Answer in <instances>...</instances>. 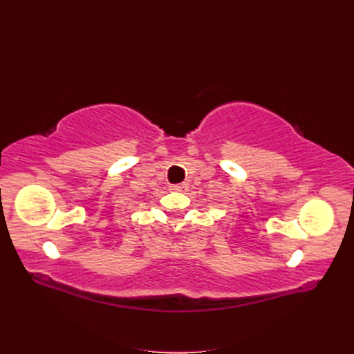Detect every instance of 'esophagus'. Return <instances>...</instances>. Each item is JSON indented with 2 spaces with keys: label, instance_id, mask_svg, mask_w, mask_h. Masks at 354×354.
Listing matches in <instances>:
<instances>
[{
  "label": "esophagus",
  "instance_id": "esophagus-1",
  "mask_svg": "<svg viewBox=\"0 0 354 354\" xmlns=\"http://www.w3.org/2000/svg\"><path fill=\"white\" fill-rule=\"evenodd\" d=\"M187 185L186 183H181V185H173L171 186V190H176V192H186L187 190Z\"/></svg>",
  "mask_w": 354,
  "mask_h": 354
}]
</instances>
